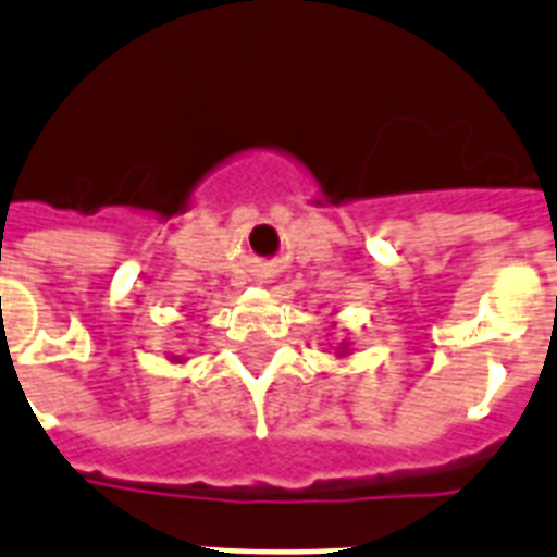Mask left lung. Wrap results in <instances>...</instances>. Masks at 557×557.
Segmentation results:
<instances>
[{
  "label": "left lung",
  "instance_id": "left-lung-1",
  "mask_svg": "<svg viewBox=\"0 0 557 557\" xmlns=\"http://www.w3.org/2000/svg\"><path fill=\"white\" fill-rule=\"evenodd\" d=\"M338 350H342V354H338V356H345V354H347V347H345V345H342V347H338Z\"/></svg>",
  "mask_w": 557,
  "mask_h": 557
}]
</instances>
